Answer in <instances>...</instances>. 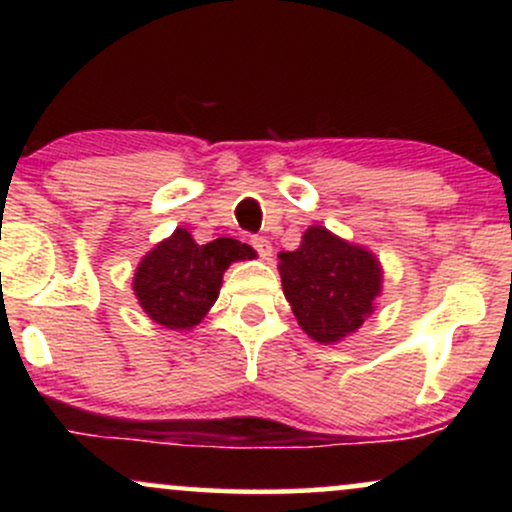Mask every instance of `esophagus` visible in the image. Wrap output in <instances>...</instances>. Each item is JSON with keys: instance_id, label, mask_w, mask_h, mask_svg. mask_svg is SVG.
<instances>
[{"instance_id": "esophagus-1", "label": "esophagus", "mask_w": 512, "mask_h": 512, "mask_svg": "<svg viewBox=\"0 0 512 512\" xmlns=\"http://www.w3.org/2000/svg\"><path fill=\"white\" fill-rule=\"evenodd\" d=\"M250 245H252V248H255V252L262 257V260L272 257V243H269L267 236H252L250 238Z\"/></svg>"}]
</instances>
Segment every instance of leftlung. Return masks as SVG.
I'll return each instance as SVG.
<instances>
[{"label":"left lung","instance_id":"1","mask_svg":"<svg viewBox=\"0 0 512 512\" xmlns=\"http://www.w3.org/2000/svg\"><path fill=\"white\" fill-rule=\"evenodd\" d=\"M279 274L298 325L320 344L342 342L356 332L383 291V269L373 252L325 226H310L301 248L281 252Z\"/></svg>","mask_w":512,"mask_h":512}]
</instances>
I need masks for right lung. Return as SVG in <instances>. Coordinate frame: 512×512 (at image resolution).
<instances>
[{"label":"right lung","instance_id":"right-lung-1","mask_svg":"<svg viewBox=\"0 0 512 512\" xmlns=\"http://www.w3.org/2000/svg\"><path fill=\"white\" fill-rule=\"evenodd\" d=\"M255 250L233 238L197 245L185 228L149 250L134 272V296L144 313L168 330H192L209 313L231 262L252 260Z\"/></svg>","mask_w":512,"mask_h":512}]
</instances>
